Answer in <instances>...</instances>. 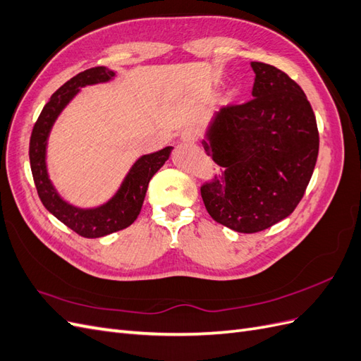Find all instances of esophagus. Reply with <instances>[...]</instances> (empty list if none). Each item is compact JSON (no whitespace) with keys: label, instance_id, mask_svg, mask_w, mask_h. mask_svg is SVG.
Instances as JSON below:
<instances>
[{"label":"esophagus","instance_id":"1","mask_svg":"<svg viewBox=\"0 0 361 361\" xmlns=\"http://www.w3.org/2000/svg\"><path fill=\"white\" fill-rule=\"evenodd\" d=\"M198 139V128L189 126L183 130L181 133V140L183 142H195Z\"/></svg>","mask_w":361,"mask_h":361}]
</instances>
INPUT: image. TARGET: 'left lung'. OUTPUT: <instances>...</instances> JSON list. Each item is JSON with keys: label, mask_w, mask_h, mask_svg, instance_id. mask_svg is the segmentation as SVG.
<instances>
[{"label": "left lung", "mask_w": 361, "mask_h": 361, "mask_svg": "<svg viewBox=\"0 0 361 361\" xmlns=\"http://www.w3.org/2000/svg\"><path fill=\"white\" fill-rule=\"evenodd\" d=\"M252 97L224 106L204 149L224 168L201 184L212 218L239 233H259L287 218L302 200L319 152L313 109L278 68L252 61Z\"/></svg>", "instance_id": "left-lung-1"}]
</instances>
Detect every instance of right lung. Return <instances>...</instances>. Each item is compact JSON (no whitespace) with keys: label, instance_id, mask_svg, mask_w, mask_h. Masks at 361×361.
Instances as JSON below:
<instances>
[{"label":"right lung","instance_id":"1","mask_svg":"<svg viewBox=\"0 0 361 361\" xmlns=\"http://www.w3.org/2000/svg\"><path fill=\"white\" fill-rule=\"evenodd\" d=\"M111 77H115V72L109 71L104 66H97L80 72L75 77L68 80L63 86L54 92L53 97L40 111L32 131V137H30V166H32L33 180L40 201L45 205V209L49 213H53L60 222H63L81 238L87 239L102 238V235H107L110 233H116L127 228L128 225L136 221L143 200H145L149 180L163 166V163L168 160L172 149L171 147H166L157 152L140 157L135 163V166L131 168L116 197L99 209H74L59 198V195L48 180L45 166L48 133L61 109L77 94L78 87L101 83V81H107Z\"/></svg>","mask_w":361,"mask_h":361}]
</instances>
